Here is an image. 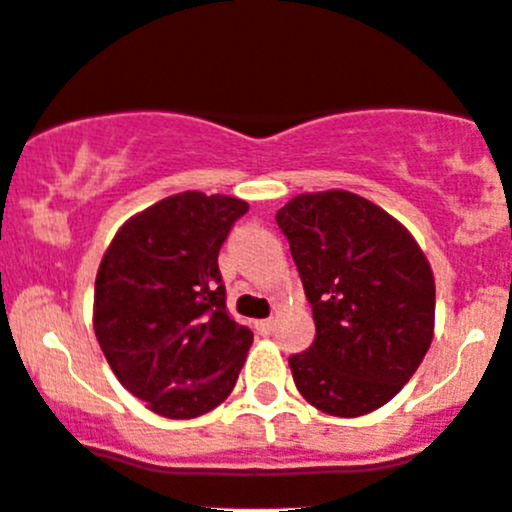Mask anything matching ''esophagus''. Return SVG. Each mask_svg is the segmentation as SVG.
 <instances>
[{
  "instance_id": "obj_1",
  "label": "esophagus",
  "mask_w": 512,
  "mask_h": 512,
  "mask_svg": "<svg viewBox=\"0 0 512 512\" xmlns=\"http://www.w3.org/2000/svg\"><path fill=\"white\" fill-rule=\"evenodd\" d=\"M273 329H275V321H273V319L255 321V331H257V334L267 336V334H273Z\"/></svg>"
}]
</instances>
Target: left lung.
<instances>
[{"mask_svg":"<svg viewBox=\"0 0 512 512\" xmlns=\"http://www.w3.org/2000/svg\"><path fill=\"white\" fill-rule=\"evenodd\" d=\"M275 222L316 324L311 347L288 357L296 388L329 416H365L398 395L431 347V265L388 211L349 191L303 193Z\"/></svg>","mask_w":512,"mask_h":512,"instance_id":"8db88e82","label":"left lung"}]
</instances>
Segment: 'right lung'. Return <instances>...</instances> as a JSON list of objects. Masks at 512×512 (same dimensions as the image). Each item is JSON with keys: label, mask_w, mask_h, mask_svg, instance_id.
<instances>
[{"label": "right lung", "mask_w": 512, "mask_h": 512, "mask_svg": "<svg viewBox=\"0 0 512 512\" xmlns=\"http://www.w3.org/2000/svg\"><path fill=\"white\" fill-rule=\"evenodd\" d=\"M250 206L186 191L132 216L96 273L94 331L117 380L165 418L232 393L252 331L227 311L219 250Z\"/></svg>", "instance_id": "1"}]
</instances>
